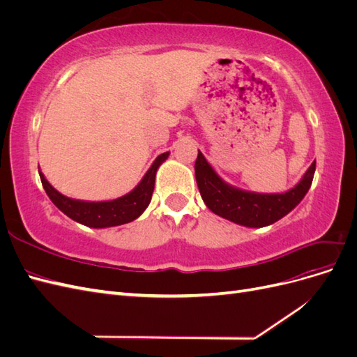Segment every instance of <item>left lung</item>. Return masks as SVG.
<instances>
[{"label": "left lung", "instance_id": "8db88e82", "mask_svg": "<svg viewBox=\"0 0 357 357\" xmlns=\"http://www.w3.org/2000/svg\"><path fill=\"white\" fill-rule=\"evenodd\" d=\"M314 171L316 162H312L305 176L294 189L286 193L264 195V193L245 192L226 185L201 152H198L195 162V177L205 205L220 218L248 228H262L271 225L294 210L308 192Z\"/></svg>", "mask_w": 357, "mask_h": 357}]
</instances>
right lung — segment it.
I'll return each instance as SVG.
<instances>
[{"mask_svg": "<svg viewBox=\"0 0 357 357\" xmlns=\"http://www.w3.org/2000/svg\"><path fill=\"white\" fill-rule=\"evenodd\" d=\"M168 152L156 158L153 165L146 172L139 185L129 192L128 195L113 201L104 202H86L63 197L40 172V178L47 197L56 207L67 214L70 219L91 228H109V226H119L135 220L150 204L155 189V177L159 165L168 158Z\"/></svg>", "mask_w": 357, "mask_h": 357, "instance_id": "add662e5", "label": "right lung"}]
</instances>
